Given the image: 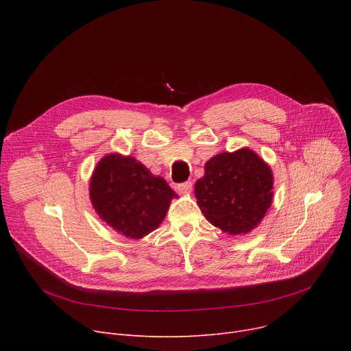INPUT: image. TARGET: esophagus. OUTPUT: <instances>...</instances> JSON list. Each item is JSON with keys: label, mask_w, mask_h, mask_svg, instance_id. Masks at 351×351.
<instances>
[{"label": "esophagus", "mask_w": 351, "mask_h": 351, "mask_svg": "<svg viewBox=\"0 0 351 351\" xmlns=\"http://www.w3.org/2000/svg\"><path fill=\"white\" fill-rule=\"evenodd\" d=\"M192 188H193L192 182H183V183H179V185H178V191L180 193H191Z\"/></svg>", "instance_id": "1"}]
</instances>
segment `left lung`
<instances>
[{
  "instance_id": "left-lung-1",
  "label": "left lung",
  "mask_w": 351,
  "mask_h": 351,
  "mask_svg": "<svg viewBox=\"0 0 351 351\" xmlns=\"http://www.w3.org/2000/svg\"><path fill=\"white\" fill-rule=\"evenodd\" d=\"M195 196L213 226L229 234H245L262 222L271 205L273 173L249 147L219 154L205 163Z\"/></svg>"
}]
</instances>
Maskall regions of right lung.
<instances>
[{
	"instance_id": "right-lung-1",
	"label": "right lung",
	"mask_w": 351,
	"mask_h": 351,
	"mask_svg": "<svg viewBox=\"0 0 351 351\" xmlns=\"http://www.w3.org/2000/svg\"><path fill=\"white\" fill-rule=\"evenodd\" d=\"M178 195L132 156L109 154L92 173L89 197L98 216L118 233L142 239L159 228Z\"/></svg>"
}]
</instances>
